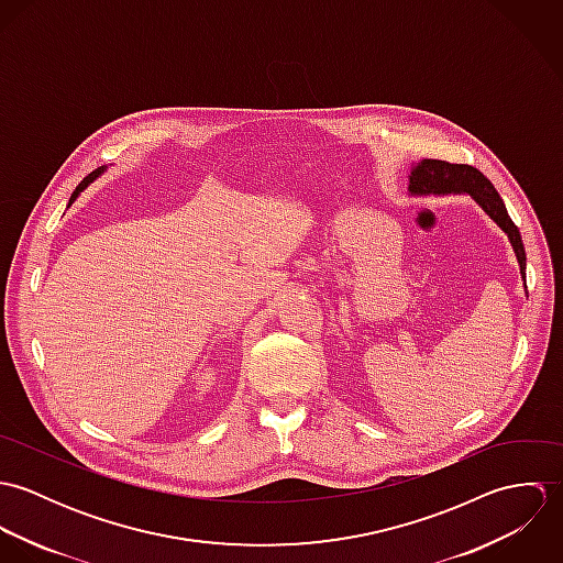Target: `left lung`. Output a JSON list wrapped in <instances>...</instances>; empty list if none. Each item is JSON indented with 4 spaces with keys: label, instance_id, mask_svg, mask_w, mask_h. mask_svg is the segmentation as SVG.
<instances>
[{
    "label": "left lung",
    "instance_id": "8db88e82",
    "mask_svg": "<svg viewBox=\"0 0 563 563\" xmlns=\"http://www.w3.org/2000/svg\"><path fill=\"white\" fill-rule=\"evenodd\" d=\"M407 190L411 195H471L483 212L507 234L516 253L520 275L527 288V255L518 228L507 214V208L492 186V181L471 164H451L444 161H422L411 166L407 175Z\"/></svg>",
    "mask_w": 563,
    "mask_h": 563
}]
</instances>
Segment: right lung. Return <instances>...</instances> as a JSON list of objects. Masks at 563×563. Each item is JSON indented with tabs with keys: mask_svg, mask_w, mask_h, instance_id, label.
I'll list each match as a JSON object with an SVG mask.
<instances>
[{
	"mask_svg": "<svg viewBox=\"0 0 563 563\" xmlns=\"http://www.w3.org/2000/svg\"><path fill=\"white\" fill-rule=\"evenodd\" d=\"M101 173H103V166H101V168H97V170H92V173H90V175H86V177H84V179H81L80 184H78V188H76V190H74V195H71V199H69V206H71V203H74V201H76V199H78V197H80L81 190H84V188H86V186H88V184H92V181H95V179H97V177H99V175H101Z\"/></svg>",
	"mask_w": 563,
	"mask_h": 563,
	"instance_id": "1",
	"label": "right lung"
}]
</instances>
